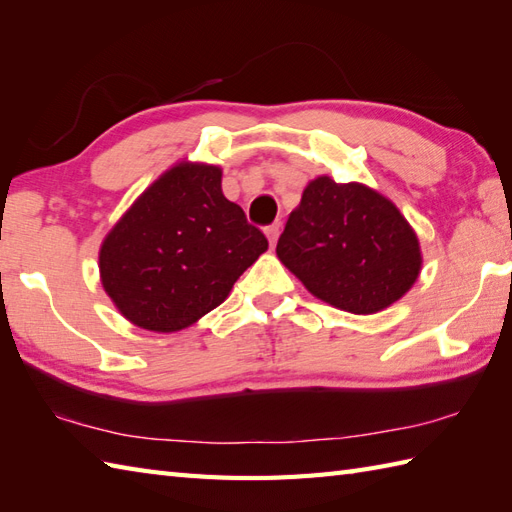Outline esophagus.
<instances>
[{
  "instance_id": "1",
  "label": "esophagus",
  "mask_w": 512,
  "mask_h": 512,
  "mask_svg": "<svg viewBox=\"0 0 512 512\" xmlns=\"http://www.w3.org/2000/svg\"><path fill=\"white\" fill-rule=\"evenodd\" d=\"M279 228H281V224H279V222H275V224H270V226H266V228H264V231H266V237H268V242H270V246H275V244H277Z\"/></svg>"
}]
</instances>
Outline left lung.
<instances>
[{"mask_svg": "<svg viewBox=\"0 0 512 512\" xmlns=\"http://www.w3.org/2000/svg\"><path fill=\"white\" fill-rule=\"evenodd\" d=\"M277 257L314 297L352 314L391 306L416 284L422 266L418 237L394 202L330 176L303 189Z\"/></svg>", "mask_w": 512, "mask_h": 512, "instance_id": "obj_1", "label": "left lung"}]
</instances>
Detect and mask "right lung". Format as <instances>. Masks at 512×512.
Returning <instances> with one entry per match:
<instances>
[{"label": "right lung", "instance_id": "1", "mask_svg": "<svg viewBox=\"0 0 512 512\" xmlns=\"http://www.w3.org/2000/svg\"><path fill=\"white\" fill-rule=\"evenodd\" d=\"M266 248L242 206L224 198L222 169L180 162L107 233L101 281L138 328L178 332L220 306Z\"/></svg>", "mask_w": 512, "mask_h": 512}]
</instances>
